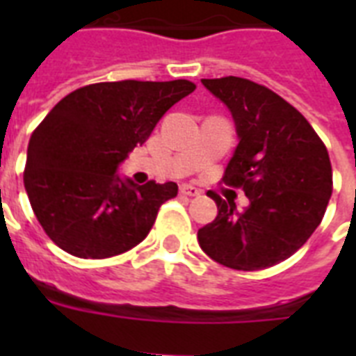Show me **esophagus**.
Masks as SVG:
<instances>
[{"label":"esophagus","instance_id":"esophagus-1","mask_svg":"<svg viewBox=\"0 0 356 356\" xmlns=\"http://www.w3.org/2000/svg\"><path fill=\"white\" fill-rule=\"evenodd\" d=\"M179 190H181V194H184V195H192V197H194V195H200L201 194V190L200 188H195V186H192V184H181V186H179Z\"/></svg>","mask_w":356,"mask_h":356}]
</instances>
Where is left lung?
Listing matches in <instances>:
<instances>
[{
  "label": "left lung",
  "mask_w": 356,
  "mask_h": 356,
  "mask_svg": "<svg viewBox=\"0 0 356 356\" xmlns=\"http://www.w3.org/2000/svg\"><path fill=\"white\" fill-rule=\"evenodd\" d=\"M229 108L238 145L223 183L249 205L214 192L218 216L197 231L201 249L233 270L254 271L292 257L314 233L332 194L329 153L305 116L275 92L242 77L201 79Z\"/></svg>",
  "instance_id": "left-lung-1"
}]
</instances>
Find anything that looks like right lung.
<instances>
[{"label": "right lung", "mask_w": 356, "mask_h": 356, "mask_svg": "<svg viewBox=\"0 0 356 356\" xmlns=\"http://www.w3.org/2000/svg\"><path fill=\"white\" fill-rule=\"evenodd\" d=\"M195 90L186 79L77 88L31 134L24 184L42 229L66 253L108 259L138 245L177 184L138 186L120 164L159 120Z\"/></svg>", "instance_id": "add662e5"}]
</instances>
